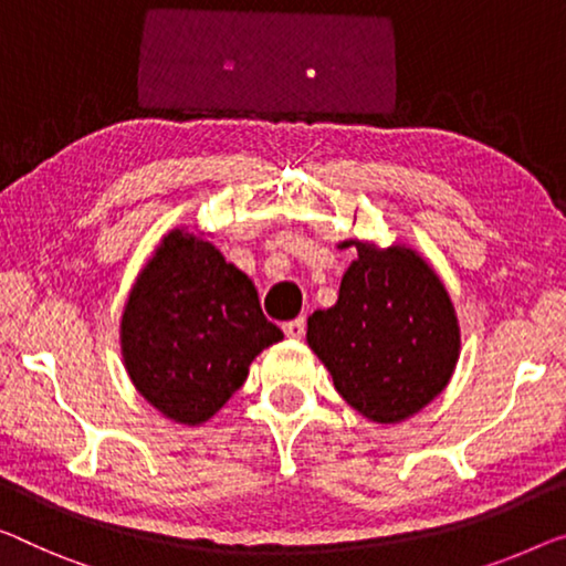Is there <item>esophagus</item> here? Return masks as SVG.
<instances>
[{
  "label": "esophagus",
  "instance_id": "1",
  "mask_svg": "<svg viewBox=\"0 0 566 566\" xmlns=\"http://www.w3.org/2000/svg\"><path fill=\"white\" fill-rule=\"evenodd\" d=\"M282 331L286 337H294V340H300L302 335L307 331V319L305 317H297V319H290V323L282 325Z\"/></svg>",
  "mask_w": 566,
  "mask_h": 566
}]
</instances>
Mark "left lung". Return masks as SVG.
Here are the masks:
<instances>
[{"instance_id": "left-lung-1", "label": "left lung", "mask_w": 566, "mask_h": 566, "mask_svg": "<svg viewBox=\"0 0 566 566\" xmlns=\"http://www.w3.org/2000/svg\"><path fill=\"white\" fill-rule=\"evenodd\" d=\"M356 249L335 305L307 319V343L337 394L364 417L389 424L444 389L458 364L460 327L440 276L415 251Z\"/></svg>"}]
</instances>
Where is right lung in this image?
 Instances as JSON below:
<instances>
[{
  "label": "right lung",
  "instance_id": "1",
  "mask_svg": "<svg viewBox=\"0 0 566 566\" xmlns=\"http://www.w3.org/2000/svg\"><path fill=\"white\" fill-rule=\"evenodd\" d=\"M282 331L254 284L213 243L172 231L126 302L122 350L139 394L182 424H200L241 389Z\"/></svg>",
  "mask_w": 566,
  "mask_h": 566
}]
</instances>
